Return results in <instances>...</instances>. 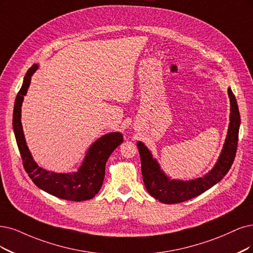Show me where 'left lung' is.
<instances>
[{"instance_id":"obj_1","label":"left lung","mask_w":253,"mask_h":253,"mask_svg":"<svg viewBox=\"0 0 253 253\" xmlns=\"http://www.w3.org/2000/svg\"><path fill=\"white\" fill-rule=\"evenodd\" d=\"M228 96L230 99V123L225 144L216 166L204 177L189 181L169 179L163 173L160 165L152 157L147 147L141 142L137 143L141 155L143 180L147 191L152 197L166 204L180 203L211 189L227 174L236 157L241 123L237 100L230 88H228Z\"/></svg>"}]
</instances>
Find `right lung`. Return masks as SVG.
I'll return each mask as SVG.
<instances>
[{
	"label": "right lung",
	"mask_w": 253,
	"mask_h": 253,
	"mask_svg": "<svg viewBox=\"0 0 253 253\" xmlns=\"http://www.w3.org/2000/svg\"><path fill=\"white\" fill-rule=\"evenodd\" d=\"M37 68L39 67L34 64L26 73L23 85L17 92L13 109V130L24 169L35 185L55 197L70 201L91 199L101 189L104 180L106 162L112 151L123 142V135L120 132H112L100 137L88 149L84 162L77 172L58 174L42 169L34 162L26 145L21 122V107L24 96L30 85L31 76Z\"/></svg>",
	"instance_id": "add662e5"
}]
</instances>
